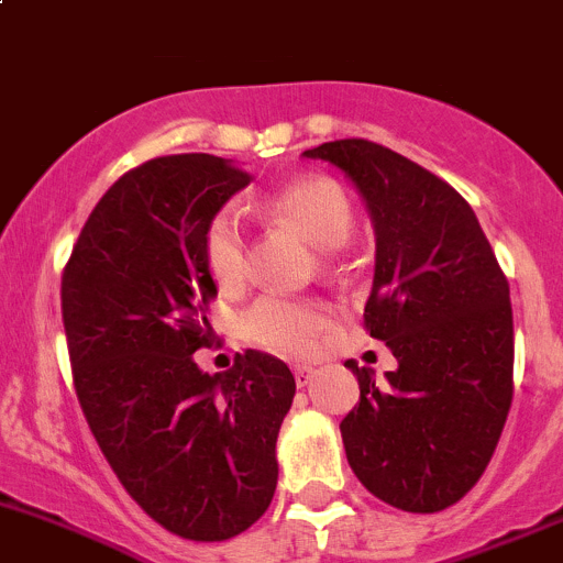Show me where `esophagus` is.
<instances>
[{"label": "esophagus", "instance_id": "obj_1", "mask_svg": "<svg viewBox=\"0 0 563 563\" xmlns=\"http://www.w3.org/2000/svg\"><path fill=\"white\" fill-rule=\"evenodd\" d=\"M292 374H295V385L306 387V385H311V379H314L317 371L311 366H295Z\"/></svg>", "mask_w": 563, "mask_h": 563}]
</instances>
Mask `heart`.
<instances>
[{
    "instance_id": "1",
    "label": "heart",
    "mask_w": 563,
    "mask_h": 563,
    "mask_svg": "<svg viewBox=\"0 0 563 563\" xmlns=\"http://www.w3.org/2000/svg\"><path fill=\"white\" fill-rule=\"evenodd\" d=\"M265 213L295 224L314 246L339 249L352 233V202L344 187L328 176H300L284 184L265 200ZM202 257L222 287H233L246 276V235L235 211L213 213L202 233ZM328 314L317 306L284 298H263L246 311L243 328L249 339L287 355H306L317 346Z\"/></svg>"
}]
</instances>
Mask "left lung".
Wrapping results in <instances>:
<instances>
[{"instance_id": "obj_1", "label": "left lung", "mask_w": 563, "mask_h": 563, "mask_svg": "<svg viewBox=\"0 0 563 563\" xmlns=\"http://www.w3.org/2000/svg\"><path fill=\"white\" fill-rule=\"evenodd\" d=\"M339 167L376 235L366 328L398 368L357 376L361 401L341 420L346 461L404 512H439L483 477L512 404L509 284L450 184L379 143L333 141L303 152Z\"/></svg>"}]
</instances>
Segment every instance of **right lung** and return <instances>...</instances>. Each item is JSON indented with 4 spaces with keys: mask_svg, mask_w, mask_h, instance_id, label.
Returning a JSON list of instances; mask_svg holds the SVG:
<instances>
[{
    "mask_svg": "<svg viewBox=\"0 0 563 563\" xmlns=\"http://www.w3.org/2000/svg\"><path fill=\"white\" fill-rule=\"evenodd\" d=\"M249 181L211 154L124 173L62 276L75 393L102 455L156 523L197 542L230 540L268 509L295 396L292 371L265 352L246 350L224 374L195 363L217 298L202 233Z\"/></svg>",
    "mask_w": 563,
    "mask_h": 563,
    "instance_id": "obj_1",
    "label": "right lung"
}]
</instances>
